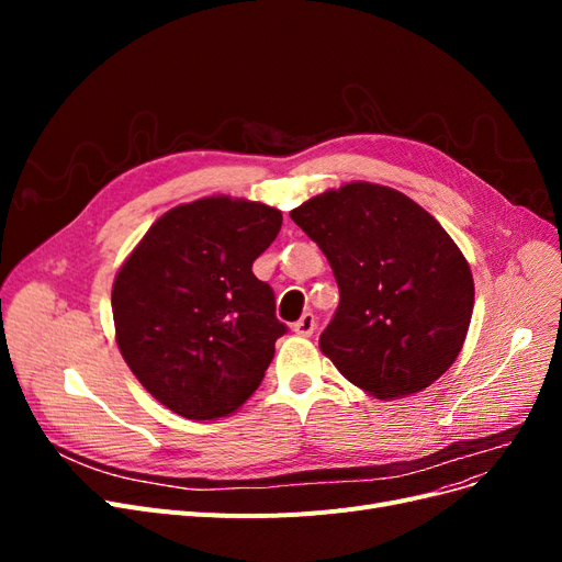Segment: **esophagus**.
<instances>
[{
  "instance_id": "1",
  "label": "esophagus",
  "mask_w": 562,
  "mask_h": 562,
  "mask_svg": "<svg viewBox=\"0 0 562 562\" xmlns=\"http://www.w3.org/2000/svg\"><path fill=\"white\" fill-rule=\"evenodd\" d=\"M293 330H295L297 335H302V337H310V335L316 330V316H314L312 312L302 314V318L295 323Z\"/></svg>"
}]
</instances>
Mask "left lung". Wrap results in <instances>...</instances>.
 Returning a JSON list of instances; mask_svg holds the SVG:
<instances>
[{"label": "left lung", "instance_id": "obj_1", "mask_svg": "<svg viewBox=\"0 0 562 562\" xmlns=\"http://www.w3.org/2000/svg\"><path fill=\"white\" fill-rule=\"evenodd\" d=\"M326 255L339 304L318 347L370 396L434 384L462 351L473 277L438 220L391 187L349 182L291 211Z\"/></svg>", "mask_w": 562, "mask_h": 562}]
</instances>
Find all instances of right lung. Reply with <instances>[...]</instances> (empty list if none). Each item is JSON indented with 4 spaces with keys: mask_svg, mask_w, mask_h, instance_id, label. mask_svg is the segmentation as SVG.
<instances>
[{
    "mask_svg": "<svg viewBox=\"0 0 562 562\" xmlns=\"http://www.w3.org/2000/svg\"><path fill=\"white\" fill-rule=\"evenodd\" d=\"M281 211L206 196L164 213L112 288L116 345L138 382L187 419L232 415L260 386L288 333L252 262Z\"/></svg>",
    "mask_w": 562,
    "mask_h": 562,
    "instance_id": "obj_1",
    "label": "right lung"
}]
</instances>
